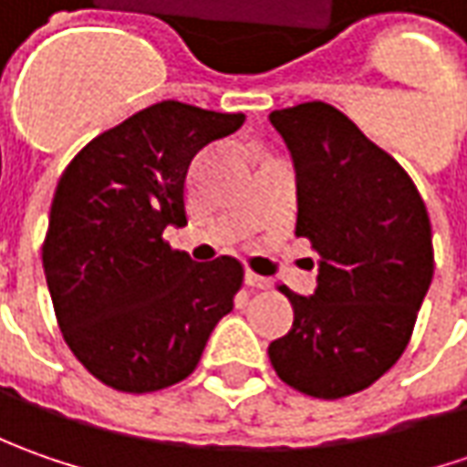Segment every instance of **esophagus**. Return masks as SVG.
<instances>
[{
	"label": "esophagus",
	"instance_id": "esophagus-1",
	"mask_svg": "<svg viewBox=\"0 0 467 467\" xmlns=\"http://www.w3.org/2000/svg\"><path fill=\"white\" fill-rule=\"evenodd\" d=\"M244 283H246L249 288H267V285H270V280L262 278V275H257V273H252V270H246V273H244Z\"/></svg>",
	"mask_w": 467,
	"mask_h": 467
}]
</instances>
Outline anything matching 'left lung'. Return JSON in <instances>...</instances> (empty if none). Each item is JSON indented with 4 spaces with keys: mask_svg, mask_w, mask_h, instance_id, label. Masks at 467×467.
<instances>
[{
    "mask_svg": "<svg viewBox=\"0 0 467 467\" xmlns=\"http://www.w3.org/2000/svg\"><path fill=\"white\" fill-rule=\"evenodd\" d=\"M296 169V236L312 242V296L278 285L294 325L267 356L319 400L348 398L395 367L434 275L431 223L405 169L343 111L309 100L270 114Z\"/></svg>",
    "mask_w": 467,
    "mask_h": 467,
    "instance_id": "8db88e82",
    "label": "left lung"
}]
</instances>
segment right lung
Here are the masks:
<instances>
[{
	"label": "right lung",
	"instance_id": "obj_1",
	"mask_svg": "<svg viewBox=\"0 0 467 467\" xmlns=\"http://www.w3.org/2000/svg\"><path fill=\"white\" fill-rule=\"evenodd\" d=\"M244 114L161 100L93 137L54 192L44 270L64 343L99 382L155 392L187 379L234 309L242 262L189 260L166 225H187L189 163Z\"/></svg>",
	"mask_w": 467,
	"mask_h": 467
}]
</instances>
